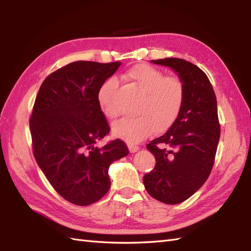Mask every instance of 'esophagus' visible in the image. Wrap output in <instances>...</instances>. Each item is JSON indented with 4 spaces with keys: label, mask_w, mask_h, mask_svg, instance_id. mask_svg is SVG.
Here are the masks:
<instances>
[{
    "label": "esophagus",
    "mask_w": 251,
    "mask_h": 251,
    "mask_svg": "<svg viewBox=\"0 0 251 251\" xmlns=\"http://www.w3.org/2000/svg\"><path fill=\"white\" fill-rule=\"evenodd\" d=\"M128 149H129V152L130 153H135L138 150H139V147L135 146V145H131V143H128Z\"/></svg>",
    "instance_id": "esophagus-1"
}]
</instances>
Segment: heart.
Listing matches in <instances>:
<instances>
[{"mask_svg":"<svg viewBox=\"0 0 251 251\" xmlns=\"http://www.w3.org/2000/svg\"><path fill=\"white\" fill-rule=\"evenodd\" d=\"M126 81L134 83L142 92L135 117H126L112 127L114 136L128 142H139L152 132L172 127L181 113L184 101L182 82L175 76H164L158 69L146 63L130 68L124 74ZM116 81L109 78L98 89L97 100L101 112L108 119H115L119 110L114 102Z\"/></svg>","mask_w":251,"mask_h":251,"instance_id":"heart-1","label":"heart"}]
</instances>
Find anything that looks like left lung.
Returning a JSON list of instances; mask_svg holds the SVG:
<instances>
[{
	"label": "left lung",
	"instance_id": "1",
	"mask_svg": "<svg viewBox=\"0 0 251 251\" xmlns=\"http://www.w3.org/2000/svg\"><path fill=\"white\" fill-rule=\"evenodd\" d=\"M151 61L172 68L184 87L178 120L166 134L147 145L156 164L143 177L149 194L175 205L193 195L214 167L220 139L217 98L209 78L193 63L179 58Z\"/></svg>",
	"mask_w": 251,
	"mask_h": 251
}]
</instances>
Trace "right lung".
<instances>
[{"label": "right lung", "mask_w": 251, "mask_h": 251, "mask_svg": "<svg viewBox=\"0 0 251 251\" xmlns=\"http://www.w3.org/2000/svg\"><path fill=\"white\" fill-rule=\"evenodd\" d=\"M120 61H75L42 83L30 117L33 155L52 188L68 201L87 206L111 186L108 170L129 153L121 139L102 148L96 142L110 132L97 94Z\"/></svg>", "instance_id": "obj_1"}]
</instances>
